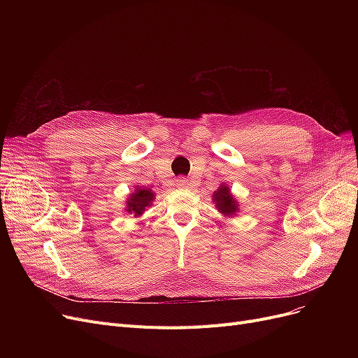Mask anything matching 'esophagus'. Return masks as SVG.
Returning <instances> with one entry per match:
<instances>
[{"mask_svg":"<svg viewBox=\"0 0 358 358\" xmlns=\"http://www.w3.org/2000/svg\"><path fill=\"white\" fill-rule=\"evenodd\" d=\"M189 185V180H187L185 177H180L176 180V187H178V189H184V187Z\"/></svg>","mask_w":358,"mask_h":358,"instance_id":"1","label":"esophagus"}]
</instances>
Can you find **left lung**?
Here are the masks:
<instances>
[{
    "mask_svg": "<svg viewBox=\"0 0 358 358\" xmlns=\"http://www.w3.org/2000/svg\"><path fill=\"white\" fill-rule=\"evenodd\" d=\"M212 200L215 203L216 210L224 217L232 219L236 217L239 213V201L235 199V196L231 192V187L227 182H222L217 190L213 192Z\"/></svg>",
    "mask_w": 358,
    "mask_h": 358,
    "instance_id": "obj_1",
    "label": "left lung"
}]
</instances>
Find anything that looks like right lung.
Here are the masks:
<instances>
[{
  "label": "right lung",
  "instance_id": "1",
  "mask_svg": "<svg viewBox=\"0 0 358 358\" xmlns=\"http://www.w3.org/2000/svg\"><path fill=\"white\" fill-rule=\"evenodd\" d=\"M155 200V193L149 189V187H141V185H136L135 190L131 192L127 199L124 200V204L126 208L124 210L129 213V215H134L135 217H139L145 213V210L148 208H150L152 206Z\"/></svg>",
  "mask_w": 358,
  "mask_h": 358
}]
</instances>
